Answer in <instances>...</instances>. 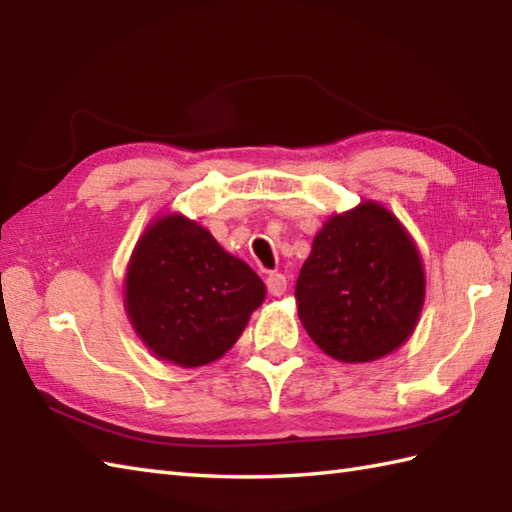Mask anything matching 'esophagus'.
Wrapping results in <instances>:
<instances>
[{
  "label": "esophagus",
  "instance_id": "esophagus-1",
  "mask_svg": "<svg viewBox=\"0 0 512 512\" xmlns=\"http://www.w3.org/2000/svg\"><path fill=\"white\" fill-rule=\"evenodd\" d=\"M266 288H268V292L273 297H281L286 292V288H288V279L281 275V273H270L266 277Z\"/></svg>",
  "mask_w": 512,
  "mask_h": 512
}]
</instances>
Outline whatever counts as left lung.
I'll list each match as a JSON object with an SVG mask.
<instances>
[{
  "label": "left lung",
  "instance_id": "left-lung-1",
  "mask_svg": "<svg viewBox=\"0 0 512 512\" xmlns=\"http://www.w3.org/2000/svg\"><path fill=\"white\" fill-rule=\"evenodd\" d=\"M299 319L321 350L369 363L405 343L420 319L424 268L398 217L378 202L332 215L295 288Z\"/></svg>",
  "mask_w": 512,
  "mask_h": 512
}]
</instances>
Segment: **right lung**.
Instances as JSON below:
<instances>
[{"mask_svg": "<svg viewBox=\"0 0 512 512\" xmlns=\"http://www.w3.org/2000/svg\"><path fill=\"white\" fill-rule=\"evenodd\" d=\"M266 297L264 281L198 222H151L129 259L125 310L160 361L200 367L224 356Z\"/></svg>", "mask_w": 512, "mask_h": 512, "instance_id": "right-lung-1", "label": "right lung"}]
</instances>
